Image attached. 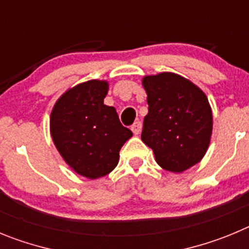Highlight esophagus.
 Returning a JSON list of instances; mask_svg holds the SVG:
<instances>
[{
	"label": "esophagus",
	"instance_id": "1",
	"mask_svg": "<svg viewBox=\"0 0 249 249\" xmlns=\"http://www.w3.org/2000/svg\"><path fill=\"white\" fill-rule=\"evenodd\" d=\"M141 127H142L141 122H135L133 125H131V130H133V133L136 134V135L141 131Z\"/></svg>",
	"mask_w": 249,
	"mask_h": 249
}]
</instances>
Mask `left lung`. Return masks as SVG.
Segmentation results:
<instances>
[{"label":"left lung","instance_id":"obj_1","mask_svg":"<svg viewBox=\"0 0 249 249\" xmlns=\"http://www.w3.org/2000/svg\"><path fill=\"white\" fill-rule=\"evenodd\" d=\"M142 84L149 113L141 140L151 147L156 162L172 172L200 162L212 133V111L205 93L174 73L147 75Z\"/></svg>","mask_w":249,"mask_h":249}]
</instances>
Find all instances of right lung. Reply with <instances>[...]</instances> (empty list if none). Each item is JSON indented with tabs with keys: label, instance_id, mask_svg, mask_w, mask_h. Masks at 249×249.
I'll return each instance as SVG.
<instances>
[{
	"label": "right lung",
	"instance_id": "add662e5",
	"mask_svg": "<svg viewBox=\"0 0 249 249\" xmlns=\"http://www.w3.org/2000/svg\"><path fill=\"white\" fill-rule=\"evenodd\" d=\"M108 83L89 80L69 89L51 114V135L62 158L88 178L113 171L119 151L133 136L113 107L104 104Z\"/></svg>",
	"mask_w": 249,
	"mask_h": 249
}]
</instances>
